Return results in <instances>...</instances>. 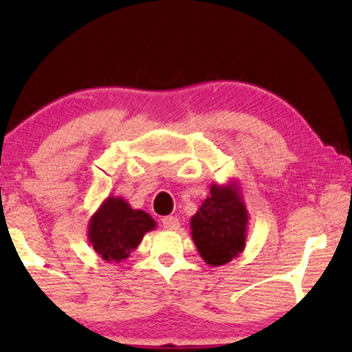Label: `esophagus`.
I'll return each instance as SVG.
<instances>
[{"label":"esophagus","mask_w":352,"mask_h":352,"mask_svg":"<svg viewBox=\"0 0 352 352\" xmlns=\"http://www.w3.org/2000/svg\"><path fill=\"white\" fill-rule=\"evenodd\" d=\"M162 223H163V228L168 230L179 229V219H177L176 216H165V218L162 219Z\"/></svg>","instance_id":"esophagus-1"}]
</instances>
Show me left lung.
<instances>
[{
  "label": "left lung",
  "mask_w": 352,
  "mask_h": 352,
  "mask_svg": "<svg viewBox=\"0 0 352 352\" xmlns=\"http://www.w3.org/2000/svg\"><path fill=\"white\" fill-rule=\"evenodd\" d=\"M248 210L235 181L213 184L199 211L190 218L197 252L210 266H223L245 250Z\"/></svg>",
  "instance_id": "1"
}]
</instances>
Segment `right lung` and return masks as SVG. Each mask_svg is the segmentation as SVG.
Listing matches in <instances>:
<instances>
[{
    "mask_svg": "<svg viewBox=\"0 0 352 352\" xmlns=\"http://www.w3.org/2000/svg\"><path fill=\"white\" fill-rule=\"evenodd\" d=\"M157 228L155 219L142 210H133L122 197L110 195L88 223V240L107 263H122Z\"/></svg>",
    "mask_w": 352,
    "mask_h": 352,
    "instance_id": "1",
    "label": "right lung"
}]
</instances>
